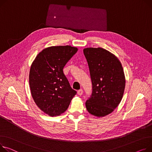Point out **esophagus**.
<instances>
[{"label":"esophagus","instance_id":"34e87169","mask_svg":"<svg viewBox=\"0 0 152 152\" xmlns=\"http://www.w3.org/2000/svg\"><path fill=\"white\" fill-rule=\"evenodd\" d=\"M83 94V90L82 89H80L77 91V94L79 95H82Z\"/></svg>","mask_w":152,"mask_h":152}]
</instances>
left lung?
I'll use <instances>...</instances> for the list:
<instances>
[{
	"mask_svg": "<svg viewBox=\"0 0 152 152\" xmlns=\"http://www.w3.org/2000/svg\"><path fill=\"white\" fill-rule=\"evenodd\" d=\"M83 51L93 89L86 106L90 114L103 117L113 113L122 99L126 83L124 69L118 58L102 48H87Z\"/></svg>",
	"mask_w": 152,
	"mask_h": 152,
	"instance_id": "obj_1",
	"label": "left lung"
}]
</instances>
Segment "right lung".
<instances>
[{
	"instance_id": "add662e5",
	"label": "right lung",
	"mask_w": 152,
	"mask_h": 152,
	"mask_svg": "<svg viewBox=\"0 0 152 152\" xmlns=\"http://www.w3.org/2000/svg\"><path fill=\"white\" fill-rule=\"evenodd\" d=\"M77 50L69 45L46 48L38 53L30 66L28 80L32 96L39 109L49 116L64 113L76 94L63 69Z\"/></svg>"
}]
</instances>
